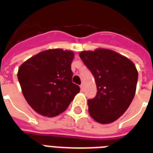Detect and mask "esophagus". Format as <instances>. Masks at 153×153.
Wrapping results in <instances>:
<instances>
[{
  "mask_svg": "<svg viewBox=\"0 0 153 153\" xmlns=\"http://www.w3.org/2000/svg\"><path fill=\"white\" fill-rule=\"evenodd\" d=\"M80 88H81V91H84V86H83V84H81V85H80Z\"/></svg>",
  "mask_w": 153,
  "mask_h": 153,
  "instance_id": "1",
  "label": "esophagus"
}]
</instances>
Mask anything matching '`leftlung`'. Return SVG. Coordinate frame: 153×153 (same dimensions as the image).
I'll return each instance as SVG.
<instances>
[{"mask_svg": "<svg viewBox=\"0 0 153 153\" xmlns=\"http://www.w3.org/2000/svg\"><path fill=\"white\" fill-rule=\"evenodd\" d=\"M79 56L94 77L98 91L93 99H88L89 114L98 123L114 122L127 110L135 95V65L109 49L83 51Z\"/></svg>", "mask_w": 153, "mask_h": 153, "instance_id": "obj_1", "label": "left lung"}]
</instances>
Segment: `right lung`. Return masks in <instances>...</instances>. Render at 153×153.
Masks as SVG:
<instances>
[{
    "label": "right lung",
    "instance_id": "right-lung-1",
    "mask_svg": "<svg viewBox=\"0 0 153 153\" xmlns=\"http://www.w3.org/2000/svg\"><path fill=\"white\" fill-rule=\"evenodd\" d=\"M74 53L62 49L41 51L25 61L17 77L24 97L38 114L55 117L66 110L80 87L72 82Z\"/></svg>",
    "mask_w": 153,
    "mask_h": 153
}]
</instances>
